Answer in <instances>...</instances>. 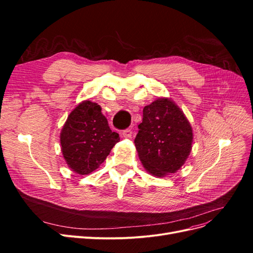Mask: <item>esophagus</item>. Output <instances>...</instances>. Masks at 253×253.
<instances>
[{
  "instance_id": "esophagus-1",
  "label": "esophagus",
  "mask_w": 253,
  "mask_h": 253,
  "mask_svg": "<svg viewBox=\"0 0 253 253\" xmlns=\"http://www.w3.org/2000/svg\"><path fill=\"white\" fill-rule=\"evenodd\" d=\"M132 134H133V131L131 128H126L124 132H122V136H124L125 138H131Z\"/></svg>"
}]
</instances>
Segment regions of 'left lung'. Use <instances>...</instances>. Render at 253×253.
<instances>
[{
    "mask_svg": "<svg viewBox=\"0 0 253 253\" xmlns=\"http://www.w3.org/2000/svg\"><path fill=\"white\" fill-rule=\"evenodd\" d=\"M134 140L144 169L157 177L175 173L192 149L193 132L185 114L171 99L158 98L143 108Z\"/></svg>",
    "mask_w": 253,
    "mask_h": 253,
    "instance_id": "obj_1",
    "label": "left lung"
}]
</instances>
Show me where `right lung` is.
<instances>
[{"label": "right lung", "mask_w": 253, "mask_h": 253, "mask_svg": "<svg viewBox=\"0 0 253 253\" xmlns=\"http://www.w3.org/2000/svg\"><path fill=\"white\" fill-rule=\"evenodd\" d=\"M119 140V134L112 132L100 105L89 100L82 101L72 111L60 134L65 162L80 175L99 168Z\"/></svg>", "instance_id": "add662e5"}]
</instances>
